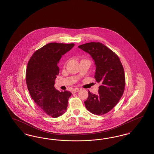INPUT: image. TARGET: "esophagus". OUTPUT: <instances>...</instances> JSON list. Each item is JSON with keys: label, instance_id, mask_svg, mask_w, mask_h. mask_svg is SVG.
<instances>
[{"label": "esophagus", "instance_id": "obj_1", "mask_svg": "<svg viewBox=\"0 0 154 154\" xmlns=\"http://www.w3.org/2000/svg\"><path fill=\"white\" fill-rule=\"evenodd\" d=\"M79 91H80V89H79V88H75V89H74L72 91V92H73V93H76V92H78Z\"/></svg>", "mask_w": 154, "mask_h": 154}]
</instances>
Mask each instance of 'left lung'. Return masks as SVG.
I'll list each match as a JSON object with an SVG mask.
<instances>
[{
    "label": "left lung",
    "instance_id": "left-lung-1",
    "mask_svg": "<svg viewBox=\"0 0 154 154\" xmlns=\"http://www.w3.org/2000/svg\"><path fill=\"white\" fill-rule=\"evenodd\" d=\"M79 48L89 54L94 60L95 79L101 84L97 94L88 92L85 106L91 113L103 115L117 105L124 94V67L117 55L101 43H88L79 45Z\"/></svg>",
    "mask_w": 154,
    "mask_h": 154
}]
</instances>
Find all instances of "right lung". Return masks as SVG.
I'll use <instances>...</instances> for the list:
<instances>
[{
	"instance_id": "add662e5",
	"label": "right lung",
	"mask_w": 154,
	"mask_h": 154,
	"mask_svg": "<svg viewBox=\"0 0 154 154\" xmlns=\"http://www.w3.org/2000/svg\"><path fill=\"white\" fill-rule=\"evenodd\" d=\"M74 44L51 43L34 52L26 71V81L32 99L44 113L53 118L63 114L72 93L59 91L54 87L58 75V63L62 55Z\"/></svg>"
}]
</instances>
